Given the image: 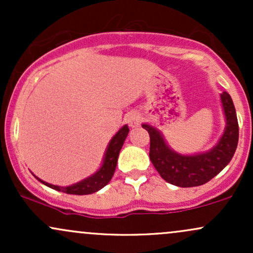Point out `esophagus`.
<instances>
[{
  "instance_id": "obj_1",
  "label": "esophagus",
  "mask_w": 253,
  "mask_h": 253,
  "mask_svg": "<svg viewBox=\"0 0 253 253\" xmlns=\"http://www.w3.org/2000/svg\"><path fill=\"white\" fill-rule=\"evenodd\" d=\"M141 120H143V117H141V114H139V113H136V112L129 113L128 117H127V121H128L130 127L139 126L141 123Z\"/></svg>"
}]
</instances>
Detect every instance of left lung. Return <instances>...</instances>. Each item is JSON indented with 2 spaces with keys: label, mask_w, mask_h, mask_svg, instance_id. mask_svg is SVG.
I'll use <instances>...</instances> for the list:
<instances>
[{
  "label": "left lung",
  "mask_w": 253,
  "mask_h": 253,
  "mask_svg": "<svg viewBox=\"0 0 253 253\" xmlns=\"http://www.w3.org/2000/svg\"><path fill=\"white\" fill-rule=\"evenodd\" d=\"M221 102L227 121L225 132L216 146L200 155L173 152L155 127L143 125L150 134V159L162 178L177 187H197L211 181L231 162L237 150L239 126L233 101L226 91L221 94Z\"/></svg>",
  "instance_id": "obj_1"
}]
</instances>
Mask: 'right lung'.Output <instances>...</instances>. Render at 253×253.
Masks as SVG:
<instances>
[{"mask_svg": "<svg viewBox=\"0 0 253 253\" xmlns=\"http://www.w3.org/2000/svg\"><path fill=\"white\" fill-rule=\"evenodd\" d=\"M129 128L128 126H125L121 128L119 132L113 136V139L110 140L108 145V149L106 151V155H104L103 164L101 167V169L97 171L95 175L88 177L84 181L76 183V184L70 185V187H58V185L50 184V183H46L42 181L40 178V182L43 183L47 187L52 188V189H56L58 191H62V193L66 194H72V195H88V194H92L95 191L102 189L106 184H108L110 179H112L113 175H114L115 168H117L118 164V157L119 153H120L121 147L125 143V139H126L127 134H128Z\"/></svg>", "mask_w": 253, "mask_h": 253, "instance_id": "add662e5", "label": "right lung"}]
</instances>
